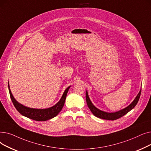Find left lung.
Returning a JSON list of instances; mask_svg holds the SVG:
<instances>
[{"mask_svg": "<svg viewBox=\"0 0 151 151\" xmlns=\"http://www.w3.org/2000/svg\"><path fill=\"white\" fill-rule=\"evenodd\" d=\"M141 90H140L138 95L136 96L135 99L133 100V101L130 105L128 106L127 107H125V108L116 112H111V113L106 112L96 108V107L92 104L91 101H90L87 91H86V101H87V104L89 107L90 110L95 116L100 119H105V120H114L124 116V115L127 114L128 112H130L132 109L134 108L139 101V99L141 95Z\"/></svg>", "mask_w": 151, "mask_h": 151, "instance_id": "8db88e82", "label": "left lung"}]
</instances>
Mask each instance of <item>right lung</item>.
<instances>
[{
    "mask_svg": "<svg viewBox=\"0 0 151 151\" xmlns=\"http://www.w3.org/2000/svg\"><path fill=\"white\" fill-rule=\"evenodd\" d=\"M8 87L12 103L14 106L15 107L17 110L21 115H23V116L36 121H46L56 117L63 108V107L64 104V102H65L67 93L70 88L69 86V87H68L65 90L61 99L55 106L51 107H49V108L47 109H33L30 108V107H27L19 103L17 100L14 98L10 89V86L9 83Z\"/></svg>",
    "mask_w": 151,
    "mask_h": 151,
    "instance_id": "1",
    "label": "right lung"
}]
</instances>
